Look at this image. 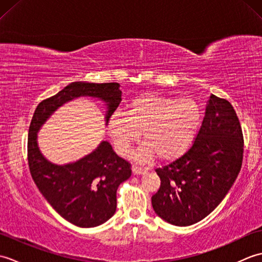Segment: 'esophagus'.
<instances>
[{
  "label": "esophagus",
  "instance_id": "obj_1",
  "mask_svg": "<svg viewBox=\"0 0 262 262\" xmlns=\"http://www.w3.org/2000/svg\"><path fill=\"white\" fill-rule=\"evenodd\" d=\"M132 171H133V174L135 176H140V174H145L147 172V169L145 168H141V166H133L132 168Z\"/></svg>",
  "mask_w": 262,
  "mask_h": 262
}]
</instances>
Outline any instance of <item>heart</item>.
<instances>
[{
	"mask_svg": "<svg viewBox=\"0 0 262 262\" xmlns=\"http://www.w3.org/2000/svg\"><path fill=\"white\" fill-rule=\"evenodd\" d=\"M200 122L202 113L193 100L143 93L126 104L124 114L110 116L108 133L122 157L142 133L145 143L134 155L138 162H148L157 155L162 161H172L191 146Z\"/></svg>",
	"mask_w": 262,
	"mask_h": 262,
	"instance_id": "heart-1",
	"label": "heart"
}]
</instances>
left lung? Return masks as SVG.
Instances as JSON below:
<instances>
[{
	"mask_svg": "<svg viewBox=\"0 0 262 262\" xmlns=\"http://www.w3.org/2000/svg\"><path fill=\"white\" fill-rule=\"evenodd\" d=\"M243 135L234 108L210 94L193 145L181 158L159 168L157 215L176 226H189L209 215L229 192L242 166Z\"/></svg>",
	"mask_w": 262,
	"mask_h": 262,
	"instance_id": "1",
	"label": "left lung"
}]
</instances>
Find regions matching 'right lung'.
Returning <instances> with one entry per match:
<instances>
[{"label": "right lung", "mask_w": 262, "mask_h": 262, "mask_svg": "<svg viewBox=\"0 0 262 262\" xmlns=\"http://www.w3.org/2000/svg\"><path fill=\"white\" fill-rule=\"evenodd\" d=\"M119 83L73 82L37 105L28 135V162L33 181L52 207L70 223L80 227L103 224L115 214L117 189L132 176L130 164L117 155L107 141L84 158L68 164L48 161L38 146L37 134L55 111L80 97L104 102V121L121 101Z\"/></svg>", "instance_id": "add662e5"}]
</instances>
